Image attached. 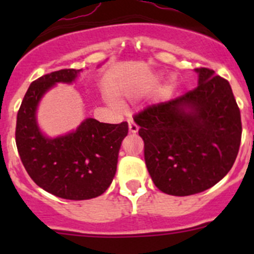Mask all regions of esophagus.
<instances>
[{"label": "esophagus", "instance_id": "obj_1", "mask_svg": "<svg viewBox=\"0 0 254 254\" xmlns=\"http://www.w3.org/2000/svg\"><path fill=\"white\" fill-rule=\"evenodd\" d=\"M127 123H129V131L131 132V134H135V132H137V130H139V127L135 124L134 120L127 119Z\"/></svg>", "mask_w": 254, "mask_h": 254}]
</instances>
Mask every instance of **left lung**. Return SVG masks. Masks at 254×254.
I'll use <instances>...</instances> for the list:
<instances>
[{
	"label": "left lung",
	"mask_w": 254,
	"mask_h": 254,
	"mask_svg": "<svg viewBox=\"0 0 254 254\" xmlns=\"http://www.w3.org/2000/svg\"><path fill=\"white\" fill-rule=\"evenodd\" d=\"M198 87L146 107L134 117L155 186L186 196L211 188L229 173L242 135L241 114L229 81L195 68Z\"/></svg>",
	"instance_id": "1"
}]
</instances>
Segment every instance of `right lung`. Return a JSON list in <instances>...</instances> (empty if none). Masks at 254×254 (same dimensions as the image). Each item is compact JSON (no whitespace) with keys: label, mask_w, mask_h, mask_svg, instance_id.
<instances>
[{"label":"right lung","mask_w":254,"mask_h":254,"mask_svg":"<svg viewBox=\"0 0 254 254\" xmlns=\"http://www.w3.org/2000/svg\"><path fill=\"white\" fill-rule=\"evenodd\" d=\"M81 70L64 68L32 82L17 114L16 143L23 166L37 186L53 195L86 200L101 195L117 172L127 123L106 124L88 118L64 136L42 134L35 112L44 93L58 82L71 83Z\"/></svg>","instance_id":"obj_1"}]
</instances>
